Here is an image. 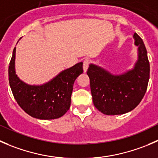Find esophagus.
Here are the masks:
<instances>
[{"instance_id":"1","label":"esophagus","mask_w":158,"mask_h":158,"mask_svg":"<svg viewBox=\"0 0 158 158\" xmlns=\"http://www.w3.org/2000/svg\"><path fill=\"white\" fill-rule=\"evenodd\" d=\"M89 60L88 59H85L83 62V71L84 73H86L87 69H88L89 67Z\"/></svg>"}]
</instances>
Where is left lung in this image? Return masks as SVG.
I'll return each instance as SVG.
<instances>
[{"instance_id": "left-lung-1", "label": "left lung", "mask_w": 158, "mask_h": 158, "mask_svg": "<svg viewBox=\"0 0 158 158\" xmlns=\"http://www.w3.org/2000/svg\"><path fill=\"white\" fill-rule=\"evenodd\" d=\"M134 38L138 58L132 69L114 75L91 63L87 70L93 104L103 114L120 115L131 111L140 103L147 91L150 78L148 52L137 33Z\"/></svg>"}]
</instances>
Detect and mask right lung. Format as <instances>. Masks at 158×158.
<instances>
[{
	"label": "right lung",
	"instance_id": "1",
	"mask_svg": "<svg viewBox=\"0 0 158 158\" xmlns=\"http://www.w3.org/2000/svg\"><path fill=\"white\" fill-rule=\"evenodd\" d=\"M15 53L8 68L9 84L15 100L25 113L40 120H54L63 116L71 104L73 84L83 73L82 62L63 70L46 83L28 85L19 79L15 72Z\"/></svg>",
	"mask_w": 158,
	"mask_h": 158
}]
</instances>
